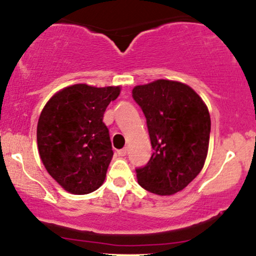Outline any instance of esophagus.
<instances>
[{
	"label": "esophagus",
	"mask_w": 256,
	"mask_h": 256,
	"mask_svg": "<svg viewBox=\"0 0 256 256\" xmlns=\"http://www.w3.org/2000/svg\"><path fill=\"white\" fill-rule=\"evenodd\" d=\"M126 154H128V149H126V148L120 149V150H118V155H119V156H125Z\"/></svg>",
	"instance_id": "obj_1"
}]
</instances>
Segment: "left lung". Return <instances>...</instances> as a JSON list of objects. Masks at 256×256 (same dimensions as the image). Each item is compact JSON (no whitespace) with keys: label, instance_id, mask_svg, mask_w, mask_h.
Returning <instances> with one entry per match:
<instances>
[{"label":"left lung","instance_id":"left-lung-1","mask_svg":"<svg viewBox=\"0 0 256 256\" xmlns=\"http://www.w3.org/2000/svg\"><path fill=\"white\" fill-rule=\"evenodd\" d=\"M132 98L144 113L152 148L148 164L136 168L138 183L161 196L180 192L201 172L207 158V106L190 86L166 79L137 85Z\"/></svg>","mask_w":256,"mask_h":256}]
</instances>
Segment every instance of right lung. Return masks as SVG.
I'll return each mask as SVG.
<instances>
[{
  "label": "right lung",
  "mask_w": 256,
  "mask_h": 256,
  "mask_svg": "<svg viewBox=\"0 0 256 256\" xmlns=\"http://www.w3.org/2000/svg\"><path fill=\"white\" fill-rule=\"evenodd\" d=\"M120 86H67L44 106L37 125V144L49 174L64 190L85 195L104 182L113 158L104 114Z\"/></svg>",
  "instance_id": "right-lung-1"
}]
</instances>
